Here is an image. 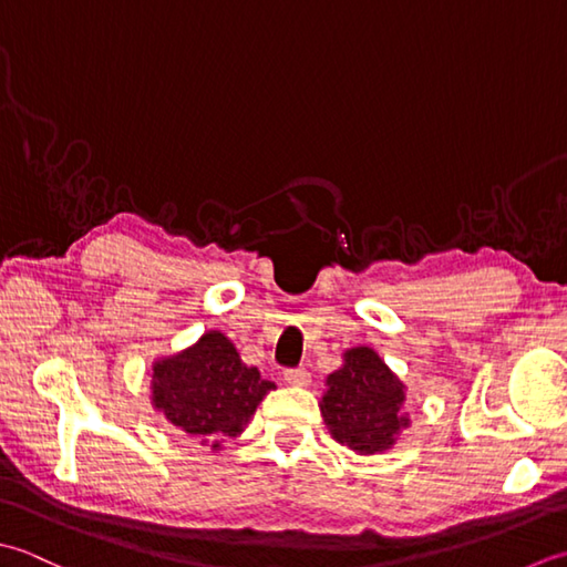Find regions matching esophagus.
Masks as SVG:
<instances>
[{
  "label": "esophagus",
  "instance_id": "1",
  "mask_svg": "<svg viewBox=\"0 0 567 567\" xmlns=\"http://www.w3.org/2000/svg\"><path fill=\"white\" fill-rule=\"evenodd\" d=\"M284 379H286L291 386H308V384H310V372H308V369H303V367L286 369Z\"/></svg>",
  "mask_w": 567,
  "mask_h": 567
}]
</instances>
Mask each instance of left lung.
<instances>
[{"label": "left lung", "mask_w": 567, "mask_h": 567, "mask_svg": "<svg viewBox=\"0 0 567 567\" xmlns=\"http://www.w3.org/2000/svg\"><path fill=\"white\" fill-rule=\"evenodd\" d=\"M326 379L320 413L334 441L360 455L384 453L411 419L403 411L406 386L372 348H352Z\"/></svg>", "instance_id": "left-lung-1"}]
</instances>
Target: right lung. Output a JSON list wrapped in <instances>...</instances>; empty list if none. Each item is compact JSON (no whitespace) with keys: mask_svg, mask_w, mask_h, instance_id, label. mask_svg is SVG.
Instances as JSON below:
<instances>
[{"mask_svg":"<svg viewBox=\"0 0 567 567\" xmlns=\"http://www.w3.org/2000/svg\"><path fill=\"white\" fill-rule=\"evenodd\" d=\"M271 389L274 381L241 362L219 330H207L190 348L152 364V406L213 450L223 447L225 437L241 435Z\"/></svg>","mask_w":567,"mask_h":567,"instance_id":"obj_1","label":"right lung"}]
</instances>
